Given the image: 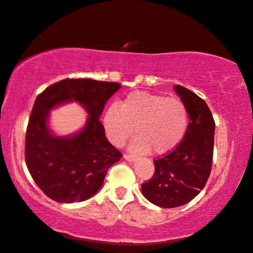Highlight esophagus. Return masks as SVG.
I'll list each match as a JSON object with an SVG mask.
<instances>
[{
  "instance_id": "34e87169",
  "label": "esophagus",
  "mask_w": 253,
  "mask_h": 253,
  "mask_svg": "<svg viewBox=\"0 0 253 253\" xmlns=\"http://www.w3.org/2000/svg\"><path fill=\"white\" fill-rule=\"evenodd\" d=\"M124 158H125L127 161H129V162H133V161H135V160H136V156L135 155H131V154H128V153L124 154Z\"/></svg>"
}]
</instances>
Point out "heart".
Wrapping results in <instances>:
<instances>
[{
  "instance_id": "heart-1",
  "label": "heart",
  "mask_w": 253,
  "mask_h": 253,
  "mask_svg": "<svg viewBox=\"0 0 253 253\" xmlns=\"http://www.w3.org/2000/svg\"><path fill=\"white\" fill-rule=\"evenodd\" d=\"M189 115L180 99L163 94L135 91L118 106H111L105 115L108 137L120 146L133 134L131 150L167 153L182 141L188 129Z\"/></svg>"
}]
</instances>
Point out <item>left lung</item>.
Masks as SVG:
<instances>
[{"label": "left lung", "instance_id": "8db88e82", "mask_svg": "<svg viewBox=\"0 0 253 253\" xmlns=\"http://www.w3.org/2000/svg\"><path fill=\"white\" fill-rule=\"evenodd\" d=\"M174 91L188 109V129L173 150L154 160L153 177L142 183L144 197L164 208L184 205L203 190L214 153L215 122L207 103L187 87L174 85Z\"/></svg>", "mask_w": 253, "mask_h": 253}]
</instances>
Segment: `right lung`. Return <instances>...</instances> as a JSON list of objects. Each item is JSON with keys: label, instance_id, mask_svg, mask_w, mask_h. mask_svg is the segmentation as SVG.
<instances>
[{"label": "right lung", "instance_id": "1", "mask_svg": "<svg viewBox=\"0 0 253 253\" xmlns=\"http://www.w3.org/2000/svg\"><path fill=\"white\" fill-rule=\"evenodd\" d=\"M119 87L117 82L65 79L36 98L27 127L25 158L34 181L47 197L58 203L89 199L101 188L108 169L122 159L99 120L107 100ZM69 101L86 108L87 125L74 136L56 138L46 127L47 111Z\"/></svg>", "mask_w": 253, "mask_h": 253}]
</instances>
